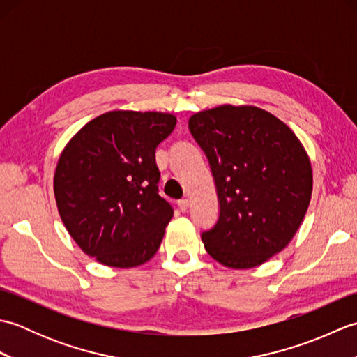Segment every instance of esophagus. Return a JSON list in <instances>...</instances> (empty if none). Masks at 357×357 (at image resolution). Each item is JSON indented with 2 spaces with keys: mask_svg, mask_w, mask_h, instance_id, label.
Returning <instances> with one entry per match:
<instances>
[{
  "mask_svg": "<svg viewBox=\"0 0 357 357\" xmlns=\"http://www.w3.org/2000/svg\"><path fill=\"white\" fill-rule=\"evenodd\" d=\"M178 207H179L181 211H183V213H185V211L188 210V207H190V201H188V199H181V201H178Z\"/></svg>",
  "mask_w": 357,
  "mask_h": 357,
  "instance_id": "34e87169",
  "label": "esophagus"
}]
</instances>
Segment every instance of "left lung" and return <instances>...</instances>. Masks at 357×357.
Listing matches in <instances>:
<instances>
[{
	"instance_id": "left-lung-1",
	"label": "left lung",
	"mask_w": 357,
	"mask_h": 357,
	"mask_svg": "<svg viewBox=\"0 0 357 357\" xmlns=\"http://www.w3.org/2000/svg\"><path fill=\"white\" fill-rule=\"evenodd\" d=\"M206 153L219 218L202 231L207 253L229 268H253L284 250L304 221L313 172L298 136L253 105H219L188 119Z\"/></svg>"
}]
</instances>
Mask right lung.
Here are the masks:
<instances>
[{"mask_svg": "<svg viewBox=\"0 0 357 357\" xmlns=\"http://www.w3.org/2000/svg\"><path fill=\"white\" fill-rule=\"evenodd\" d=\"M176 118L161 112L113 110L67 142L53 178L59 216L86 255L132 268L158 252L173 216L158 195V144Z\"/></svg>", "mask_w": 357, "mask_h": 357, "instance_id": "add662e5", "label": "right lung"}]
</instances>
